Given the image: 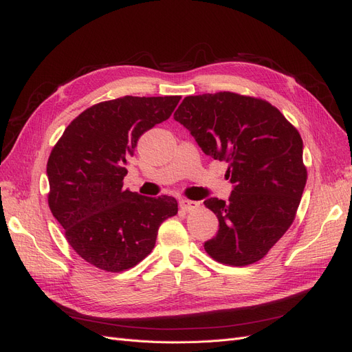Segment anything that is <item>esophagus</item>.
Masks as SVG:
<instances>
[{"label": "esophagus", "instance_id": "1", "mask_svg": "<svg viewBox=\"0 0 352 352\" xmlns=\"http://www.w3.org/2000/svg\"><path fill=\"white\" fill-rule=\"evenodd\" d=\"M179 207L182 208V210H185V211H190V210H194V208L198 207V202L189 201V199H180L179 201Z\"/></svg>", "mask_w": 352, "mask_h": 352}]
</instances>
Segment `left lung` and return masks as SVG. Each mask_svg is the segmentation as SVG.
I'll return each instance as SVG.
<instances>
[{
	"mask_svg": "<svg viewBox=\"0 0 352 352\" xmlns=\"http://www.w3.org/2000/svg\"><path fill=\"white\" fill-rule=\"evenodd\" d=\"M207 155L228 163L229 201H204L219 219L204 243L228 265L261 260L291 228L307 182L302 140L285 116L261 98L235 92L186 97L175 113Z\"/></svg>",
	"mask_w": 352,
	"mask_h": 352,
	"instance_id": "8db88e82",
	"label": "left lung"
}]
</instances>
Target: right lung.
Segmentation results:
<instances>
[{
    "mask_svg": "<svg viewBox=\"0 0 352 352\" xmlns=\"http://www.w3.org/2000/svg\"><path fill=\"white\" fill-rule=\"evenodd\" d=\"M170 97H126L80 113L47 163L48 206L70 247L105 272L132 269L150 254L162 223L177 214L173 197H142L123 189L126 164L140 136L167 120Z\"/></svg>",
    "mask_w": 352,
    "mask_h": 352,
    "instance_id": "1",
    "label": "right lung"
}]
</instances>
